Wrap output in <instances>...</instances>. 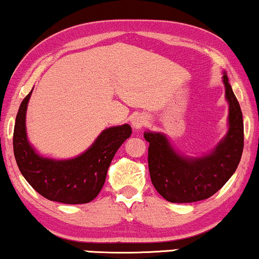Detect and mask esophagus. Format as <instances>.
<instances>
[{
  "label": "esophagus",
  "mask_w": 259,
  "mask_h": 259,
  "mask_svg": "<svg viewBox=\"0 0 259 259\" xmlns=\"http://www.w3.org/2000/svg\"><path fill=\"white\" fill-rule=\"evenodd\" d=\"M146 123H147V118H146V116H143L142 113L135 114L132 119V125L134 129H136V130H140L143 125H146Z\"/></svg>",
  "instance_id": "obj_1"
}]
</instances>
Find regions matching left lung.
I'll list each match as a JSON object with an SVG mask.
<instances>
[{
	"label": "left lung",
	"mask_w": 259,
	"mask_h": 259,
	"mask_svg": "<svg viewBox=\"0 0 259 259\" xmlns=\"http://www.w3.org/2000/svg\"><path fill=\"white\" fill-rule=\"evenodd\" d=\"M226 99L230 104L227 135L201 158L183 156L173 149L163 134L145 132L148 147L150 179L156 191L172 203L207 199L233 176L244 149V122L240 105L224 74Z\"/></svg>",
	"instance_id": "left-lung-1"
}]
</instances>
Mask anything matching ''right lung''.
I'll list each match as a JSON object with an SVG mask.
<instances>
[{
  "label": "right lung",
  "instance_id": "obj_1",
  "mask_svg": "<svg viewBox=\"0 0 259 259\" xmlns=\"http://www.w3.org/2000/svg\"><path fill=\"white\" fill-rule=\"evenodd\" d=\"M32 91L19 107L13 134V148L21 175L38 194L50 201L65 204L93 201L105 183L114 154L132 135V126L124 124L105 129L86 152L74 159L42 158L26 135V110Z\"/></svg>",
  "mask_w": 259,
  "mask_h": 259
}]
</instances>
